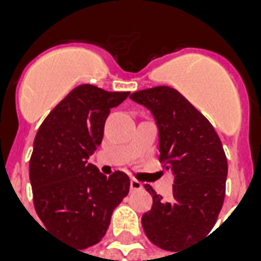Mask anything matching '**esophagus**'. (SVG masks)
<instances>
[{
  "label": "esophagus",
  "instance_id": "34e87169",
  "mask_svg": "<svg viewBox=\"0 0 261 261\" xmlns=\"http://www.w3.org/2000/svg\"><path fill=\"white\" fill-rule=\"evenodd\" d=\"M130 189H131V192H136V190H141L142 183H141V181L136 180V179H133V180L130 181Z\"/></svg>",
  "mask_w": 261,
  "mask_h": 261
}]
</instances>
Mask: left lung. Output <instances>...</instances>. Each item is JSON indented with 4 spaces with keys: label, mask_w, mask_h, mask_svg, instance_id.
<instances>
[{
    "label": "left lung",
    "mask_w": 261,
    "mask_h": 261,
    "mask_svg": "<svg viewBox=\"0 0 261 261\" xmlns=\"http://www.w3.org/2000/svg\"><path fill=\"white\" fill-rule=\"evenodd\" d=\"M130 99L151 110L159 131V162L173 173L168 201L144 186L153 202L142 215V228L155 246L177 252L208 235L217 222L228 175L224 148L211 123L173 88L155 86Z\"/></svg>",
    "instance_id": "obj_1"
}]
</instances>
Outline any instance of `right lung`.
I'll return each mask as SVG.
<instances>
[{"label": "right lung", "mask_w": 261, "mask_h": 261, "mask_svg": "<svg viewBox=\"0 0 261 261\" xmlns=\"http://www.w3.org/2000/svg\"><path fill=\"white\" fill-rule=\"evenodd\" d=\"M130 92L80 85L39 127L29 161L33 204L46 229L81 249L102 241L113 210L130 190L123 172L102 175L88 159L103 138L110 109Z\"/></svg>", "instance_id": "obj_1"}]
</instances>
